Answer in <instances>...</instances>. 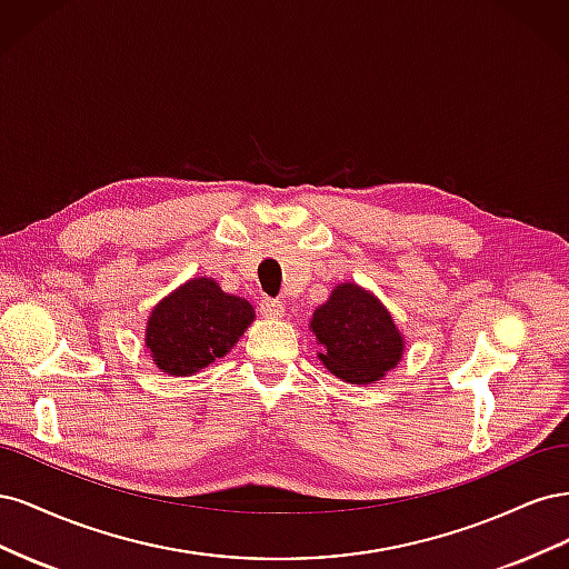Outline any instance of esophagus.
I'll return each mask as SVG.
<instances>
[{
    "label": "esophagus",
    "mask_w": 569,
    "mask_h": 569,
    "mask_svg": "<svg viewBox=\"0 0 569 569\" xmlns=\"http://www.w3.org/2000/svg\"><path fill=\"white\" fill-rule=\"evenodd\" d=\"M261 316L270 318V320H282L287 316L284 303L282 301H274V299H263L261 301Z\"/></svg>",
    "instance_id": "obj_1"
}]
</instances>
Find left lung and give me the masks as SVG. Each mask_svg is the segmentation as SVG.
<instances>
[{"mask_svg": "<svg viewBox=\"0 0 569 569\" xmlns=\"http://www.w3.org/2000/svg\"><path fill=\"white\" fill-rule=\"evenodd\" d=\"M308 327L320 343V363L349 385L380 382L406 351V337L389 308L356 282L337 284Z\"/></svg>", "mask_w": 569, "mask_h": 569, "instance_id": "1", "label": "left lung"}]
</instances>
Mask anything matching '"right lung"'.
<instances>
[{
    "instance_id": "add662e5",
    "label": "right lung",
    "mask_w": 569,
    "mask_h": 569,
    "mask_svg": "<svg viewBox=\"0 0 569 569\" xmlns=\"http://www.w3.org/2000/svg\"><path fill=\"white\" fill-rule=\"evenodd\" d=\"M256 320L253 306L222 291L213 278H189L151 308L144 347L153 366L189 377L232 351Z\"/></svg>"
}]
</instances>
